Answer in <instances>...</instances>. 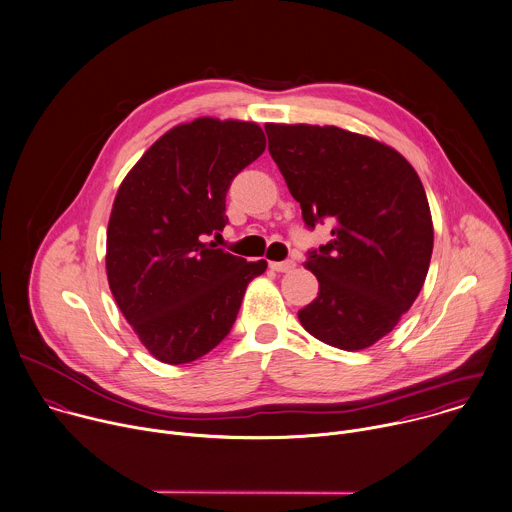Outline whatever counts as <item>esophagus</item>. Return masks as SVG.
Masks as SVG:
<instances>
[{
    "label": "esophagus",
    "mask_w": 512,
    "mask_h": 512,
    "mask_svg": "<svg viewBox=\"0 0 512 512\" xmlns=\"http://www.w3.org/2000/svg\"><path fill=\"white\" fill-rule=\"evenodd\" d=\"M270 268L276 272H290L296 268L294 260H282V262H270Z\"/></svg>",
    "instance_id": "34e87169"
}]
</instances>
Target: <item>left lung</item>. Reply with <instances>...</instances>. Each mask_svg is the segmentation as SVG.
<instances>
[{
  "instance_id": "obj_1",
  "label": "left lung",
  "mask_w": 512,
  "mask_h": 512,
  "mask_svg": "<svg viewBox=\"0 0 512 512\" xmlns=\"http://www.w3.org/2000/svg\"><path fill=\"white\" fill-rule=\"evenodd\" d=\"M268 152L308 228L332 220V240L304 268L318 296L298 312L318 340L362 350L416 300L432 256V218L414 168L390 146L336 126L266 124Z\"/></svg>"
}]
</instances>
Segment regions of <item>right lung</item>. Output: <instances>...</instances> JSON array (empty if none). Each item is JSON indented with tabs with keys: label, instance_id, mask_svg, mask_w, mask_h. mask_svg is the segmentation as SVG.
Here are the masks:
<instances>
[{
	"label": "right lung",
	"instance_id": "1",
	"mask_svg": "<svg viewBox=\"0 0 512 512\" xmlns=\"http://www.w3.org/2000/svg\"><path fill=\"white\" fill-rule=\"evenodd\" d=\"M266 148L254 122L198 118L156 140L116 194L106 240L110 290L152 356L186 364L230 332L266 260L204 242L228 224L226 192Z\"/></svg>",
	"mask_w": 512,
	"mask_h": 512
}]
</instances>
